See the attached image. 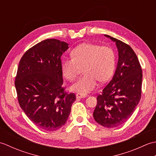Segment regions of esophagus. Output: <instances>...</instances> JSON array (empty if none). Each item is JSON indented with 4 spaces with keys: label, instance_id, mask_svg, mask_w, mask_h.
<instances>
[{
    "label": "esophagus",
    "instance_id": "1",
    "mask_svg": "<svg viewBox=\"0 0 156 156\" xmlns=\"http://www.w3.org/2000/svg\"><path fill=\"white\" fill-rule=\"evenodd\" d=\"M87 97V94L85 93H81V92H78L76 94V98H82Z\"/></svg>",
    "mask_w": 156,
    "mask_h": 156
}]
</instances>
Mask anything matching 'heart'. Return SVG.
<instances>
[{"label":"heart","mask_w":156,"mask_h":156,"mask_svg":"<svg viewBox=\"0 0 156 156\" xmlns=\"http://www.w3.org/2000/svg\"><path fill=\"white\" fill-rule=\"evenodd\" d=\"M72 57L61 63L62 75L68 80H76L83 68L84 74L72 85V90L87 92L97 87L98 80L105 82L113 74L116 66V54L110 46L92 43H83L72 49Z\"/></svg>","instance_id":"obj_1"}]
</instances>
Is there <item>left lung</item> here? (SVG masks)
Returning a JSON list of instances; mask_svg holds the SVG:
<instances>
[{"mask_svg":"<svg viewBox=\"0 0 156 156\" xmlns=\"http://www.w3.org/2000/svg\"><path fill=\"white\" fill-rule=\"evenodd\" d=\"M119 51L113 77L97 97L93 117L98 124L112 128L121 125L133 113L141 97L142 69L137 55L130 46L111 36Z\"/></svg>","mask_w":156,"mask_h":156,"instance_id":"8db88e82","label":"left lung"}]
</instances>
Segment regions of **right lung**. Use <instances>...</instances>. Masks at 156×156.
<instances>
[{"mask_svg": "<svg viewBox=\"0 0 156 156\" xmlns=\"http://www.w3.org/2000/svg\"><path fill=\"white\" fill-rule=\"evenodd\" d=\"M66 42L48 39L26 51L19 62L15 85L20 107L38 127L54 131L64 125L76 101L62 87L61 56Z\"/></svg>", "mask_w": 156, "mask_h": 156, "instance_id": "1", "label": "right lung"}]
</instances>
